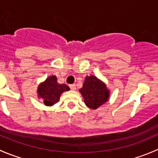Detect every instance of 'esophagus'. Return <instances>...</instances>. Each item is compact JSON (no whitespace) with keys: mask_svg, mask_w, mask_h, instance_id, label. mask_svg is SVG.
<instances>
[{"mask_svg":"<svg viewBox=\"0 0 158 158\" xmlns=\"http://www.w3.org/2000/svg\"><path fill=\"white\" fill-rule=\"evenodd\" d=\"M69 87L72 90H75L76 89V85L75 84H71V85H69Z\"/></svg>","mask_w":158,"mask_h":158,"instance_id":"esophagus-1","label":"esophagus"}]
</instances>
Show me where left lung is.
Returning <instances> with one entry per match:
<instances>
[{"label":"left lung","mask_w":158,"mask_h":158,"mask_svg":"<svg viewBox=\"0 0 158 158\" xmlns=\"http://www.w3.org/2000/svg\"><path fill=\"white\" fill-rule=\"evenodd\" d=\"M85 105L89 108L95 109L108 101L109 92L106 85L95 76H87L82 88L79 89Z\"/></svg>","instance_id":"left-lung-1"}]
</instances>
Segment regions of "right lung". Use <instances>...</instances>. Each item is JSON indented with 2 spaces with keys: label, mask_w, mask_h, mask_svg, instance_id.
Instances as JSON below:
<instances>
[{
  "label": "right lung",
  "mask_w": 158,
  "mask_h": 158,
  "mask_svg": "<svg viewBox=\"0 0 158 158\" xmlns=\"http://www.w3.org/2000/svg\"><path fill=\"white\" fill-rule=\"evenodd\" d=\"M69 90L66 84H59L56 76H49L38 88V94L44 99L46 106H51L59 101L60 95L64 91Z\"/></svg>",
  "instance_id": "right-lung-1"
}]
</instances>
